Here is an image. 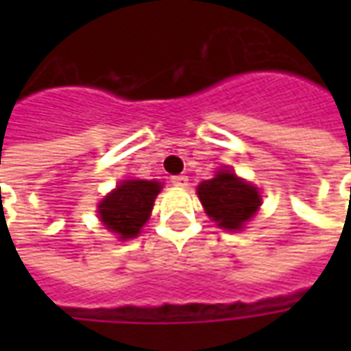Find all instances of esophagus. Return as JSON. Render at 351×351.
<instances>
[{"mask_svg": "<svg viewBox=\"0 0 351 351\" xmlns=\"http://www.w3.org/2000/svg\"><path fill=\"white\" fill-rule=\"evenodd\" d=\"M171 184H173V186H178V188H184V186H188V176L186 175L171 176Z\"/></svg>", "mask_w": 351, "mask_h": 351, "instance_id": "obj_1", "label": "esophagus"}]
</instances>
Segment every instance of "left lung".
Masks as SVG:
<instances>
[{"label":"left lung","mask_w":351,"mask_h":351,"mask_svg":"<svg viewBox=\"0 0 351 351\" xmlns=\"http://www.w3.org/2000/svg\"><path fill=\"white\" fill-rule=\"evenodd\" d=\"M197 195L216 226L229 231L243 228L261 205L259 191L228 171L199 184Z\"/></svg>","instance_id":"left-lung-1"}]
</instances>
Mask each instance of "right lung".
<instances>
[{
  "label": "right lung",
  "instance_id": "1",
  "mask_svg": "<svg viewBox=\"0 0 351 351\" xmlns=\"http://www.w3.org/2000/svg\"><path fill=\"white\" fill-rule=\"evenodd\" d=\"M161 184L154 180H125L101 201L99 218L118 239H133L152 213Z\"/></svg>",
  "mask_w": 351,
  "mask_h": 351
}]
</instances>
